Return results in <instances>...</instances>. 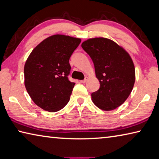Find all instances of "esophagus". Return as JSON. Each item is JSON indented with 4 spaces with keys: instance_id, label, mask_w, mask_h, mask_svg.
Returning <instances> with one entry per match:
<instances>
[{
    "instance_id": "esophagus-1",
    "label": "esophagus",
    "mask_w": 159,
    "mask_h": 159,
    "mask_svg": "<svg viewBox=\"0 0 159 159\" xmlns=\"http://www.w3.org/2000/svg\"><path fill=\"white\" fill-rule=\"evenodd\" d=\"M87 80H88V77H86L84 78V80H81V81H80V82H81V83H85V82H87Z\"/></svg>"
}]
</instances>
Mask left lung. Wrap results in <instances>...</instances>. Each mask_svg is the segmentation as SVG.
Wrapping results in <instances>:
<instances>
[{"instance_id":"obj_1","label":"left lung","mask_w":159,"mask_h":159,"mask_svg":"<svg viewBox=\"0 0 159 159\" xmlns=\"http://www.w3.org/2000/svg\"><path fill=\"white\" fill-rule=\"evenodd\" d=\"M82 47L92 59L100 82L99 89L91 93L93 103L102 110L116 109L128 98L134 86L131 58L121 47L105 38L89 39Z\"/></svg>"}]
</instances>
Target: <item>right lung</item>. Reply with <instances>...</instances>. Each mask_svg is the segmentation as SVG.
Masks as SVG:
<instances>
[{
  "label": "right lung",
  "instance_id": "1",
  "mask_svg": "<svg viewBox=\"0 0 159 159\" xmlns=\"http://www.w3.org/2000/svg\"><path fill=\"white\" fill-rule=\"evenodd\" d=\"M81 43L80 38L54 35L36 46L24 66V84L33 101L55 112L70 101L75 83L68 80L69 59Z\"/></svg>",
  "mask_w": 159,
  "mask_h": 159
}]
</instances>
